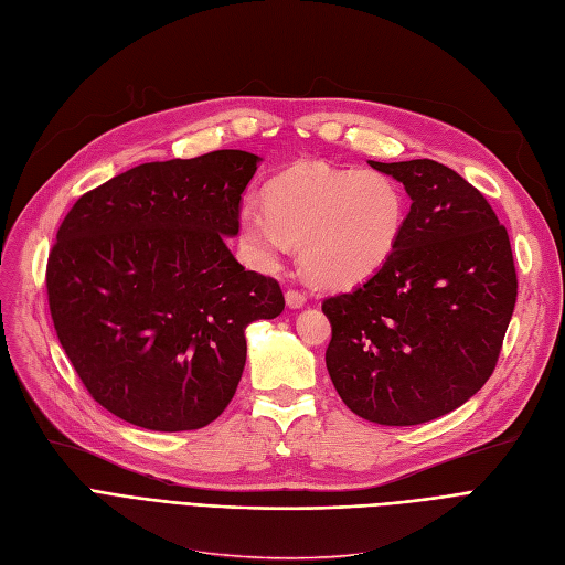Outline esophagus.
<instances>
[{"mask_svg":"<svg viewBox=\"0 0 565 565\" xmlns=\"http://www.w3.org/2000/svg\"><path fill=\"white\" fill-rule=\"evenodd\" d=\"M307 302V294L305 290H300V288H288L286 290V305L290 307V309H298V307H302Z\"/></svg>","mask_w":565,"mask_h":565,"instance_id":"esophagus-1","label":"esophagus"}]
</instances>
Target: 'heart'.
Returning <instances> with one entry per match:
<instances>
[{
	"label": "heart",
	"mask_w": 565,
	"mask_h": 565,
	"mask_svg": "<svg viewBox=\"0 0 565 565\" xmlns=\"http://www.w3.org/2000/svg\"><path fill=\"white\" fill-rule=\"evenodd\" d=\"M405 223L401 185L380 172L298 164L267 185L265 206L246 202L239 230L260 263L300 242V263L328 286L374 275L393 254Z\"/></svg>",
	"instance_id": "1"
}]
</instances>
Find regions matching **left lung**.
Masks as SVG:
<instances>
[{"label":"left lung","instance_id":"8db88e82","mask_svg":"<svg viewBox=\"0 0 565 565\" xmlns=\"http://www.w3.org/2000/svg\"><path fill=\"white\" fill-rule=\"evenodd\" d=\"M412 200L393 254L359 288L323 300L326 365L344 405L382 426L437 419L487 384L516 302L505 225L435 160L370 162Z\"/></svg>","mask_w":565,"mask_h":565}]
</instances>
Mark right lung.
Instances as JSON below:
<instances>
[{
    "label": "right lung",
    "instance_id": "1",
    "mask_svg": "<svg viewBox=\"0 0 565 565\" xmlns=\"http://www.w3.org/2000/svg\"><path fill=\"white\" fill-rule=\"evenodd\" d=\"M258 156L223 149L143 162L83 193L46 265L57 340L90 398L139 428L218 419L246 363L244 330L284 311L277 279L244 269L223 235Z\"/></svg>",
    "mask_w": 565,
    "mask_h": 565
}]
</instances>
